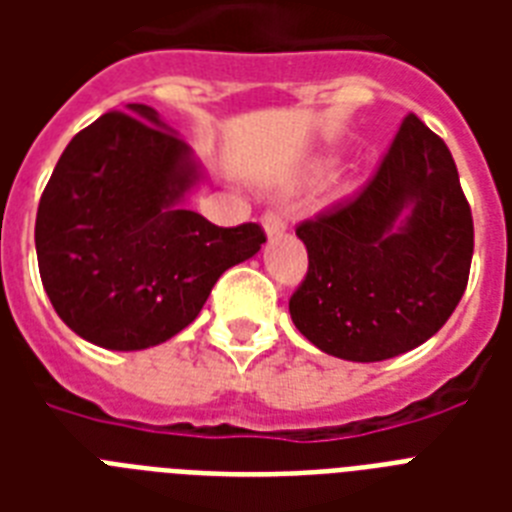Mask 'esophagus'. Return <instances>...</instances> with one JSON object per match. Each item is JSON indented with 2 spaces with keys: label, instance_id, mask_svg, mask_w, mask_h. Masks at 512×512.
<instances>
[{
  "label": "esophagus",
  "instance_id": "34e87169",
  "mask_svg": "<svg viewBox=\"0 0 512 512\" xmlns=\"http://www.w3.org/2000/svg\"><path fill=\"white\" fill-rule=\"evenodd\" d=\"M263 231L268 239H273V236H281V233L287 231V220L279 215V212H265L263 215Z\"/></svg>",
  "mask_w": 512,
  "mask_h": 512
}]
</instances>
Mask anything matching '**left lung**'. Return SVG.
I'll return each mask as SVG.
<instances>
[{
    "label": "left lung",
    "instance_id": "8db88e82",
    "mask_svg": "<svg viewBox=\"0 0 512 512\" xmlns=\"http://www.w3.org/2000/svg\"><path fill=\"white\" fill-rule=\"evenodd\" d=\"M308 276L289 313L300 335L342 361L417 348L468 287L473 217L449 148L409 114L364 191L297 228Z\"/></svg>",
    "mask_w": 512,
    "mask_h": 512
}]
</instances>
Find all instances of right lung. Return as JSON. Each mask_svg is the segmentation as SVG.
<instances>
[{
    "mask_svg": "<svg viewBox=\"0 0 512 512\" xmlns=\"http://www.w3.org/2000/svg\"><path fill=\"white\" fill-rule=\"evenodd\" d=\"M204 183L193 148L143 103L103 114L66 146L36 212V257L52 308L108 350L183 332L215 281L265 244L263 228H217L185 196Z\"/></svg>",
    "mask_w": 512,
    "mask_h": 512,
    "instance_id": "obj_1",
    "label": "right lung"
}]
</instances>
